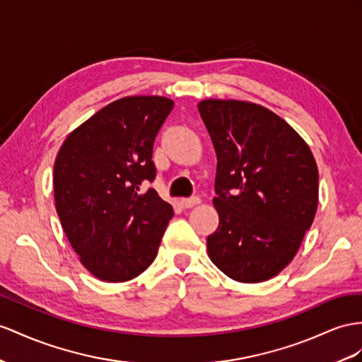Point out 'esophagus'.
<instances>
[{
  "label": "esophagus",
  "mask_w": 362,
  "mask_h": 362,
  "mask_svg": "<svg viewBox=\"0 0 362 362\" xmlns=\"http://www.w3.org/2000/svg\"><path fill=\"white\" fill-rule=\"evenodd\" d=\"M200 199L199 197H191V199H182L180 200V206L182 208H185V209H188V208H194V206H197V205H200Z\"/></svg>",
  "instance_id": "1"
}]
</instances>
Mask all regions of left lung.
Wrapping results in <instances>:
<instances>
[{"mask_svg":"<svg viewBox=\"0 0 362 362\" xmlns=\"http://www.w3.org/2000/svg\"><path fill=\"white\" fill-rule=\"evenodd\" d=\"M197 107L217 154L212 203L220 221L206 240L208 255L235 281L269 280L293 260L312 226L317 162L269 108L235 99H205Z\"/></svg>","mask_w":362,"mask_h":362,"instance_id":"8db88e82","label":"left lung"}]
</instances>
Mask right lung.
Returning a JSON list of instances; mask_svg holds the SVG:
<instances>
[{
  "mask_svg": "<svg viewBox=\"0 0 362 362\" xmlns=\"http://www.w3.org/2000/svg\"><path fill=\"white\" fill-rule=\"evenodd\" d=\"M174 100L127 96L66 137L53 168L54 206L82 266L107 283L148 269L174 214L156 189L153 144Z\"/></svg>",
  "mask_w": 362,
  "mask_h": 362,
  "instance_id": "obj_1",
  "label": "right lung"
}]
</instances>
